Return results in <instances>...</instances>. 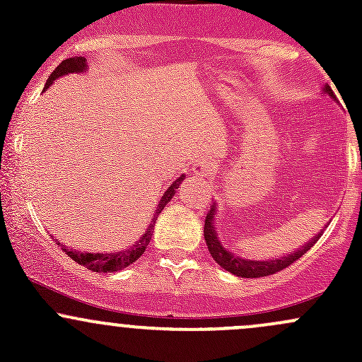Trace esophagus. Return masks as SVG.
<instances>
[{
    "instance_id": "obj_1",
    "label": "esophagus",
    "mask_w": 362,
    "mask_h": 362,
    "mask_svg": "<svg viewBox=\"0 0 362 362\" xmlns=\"http://www.w3.org/2000/svg\"><path fill=\"white\" fill-rule=\"evenodd\" d=\"M211 160L210 159H199L196 160V164L192 166V173L198 178H210L211 175Z\"/></svg>"
}]
</instances>
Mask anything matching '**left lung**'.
I'll use <instances>...</instances> for the list:
<instances>
[{
  "instance_id": "obj_1",
  "label": "left lung",
  "mask_w": 362,
  "mask_h": 362,
  "mask_svg": "<svg viewBox=\"0 0 362 362\" xmlns=\"http://www.w3.org/2000/svg\"><path fill=\"white\" fill-rule=\"evenodd\" d=\"M324 94L331 96L334 100V94L331 90L329 86H326L322 89ZM215 211H217V203L211 204L210 211L206 214V218H204V240H206V247L210 250L211 257L215 259L221 268H224L226 272L233 273L236 276H242V279H259V276H268L273 275V273L280 272V269L287 268V266L293 264L294 261H298L301 255H305L306 252L312 249L313 245L317 243V240L320 238V233L319 235L313 236L312 240H308V243L298 249L296 252H291L289 255L286 257H280V259H268V261H252V259H243L240 255L233 254L222 245V242L218 240L217 235V228H215Z\"/></svg>"
}]
</instances>
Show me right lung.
Listing matches in <instances>:
<instances>
[{"instance_id":"add662e5","label":"right lung","mask_w":362,"mask_h":362,"mask_svg":"<svg viewBox=\"0 0 362 362\" xmlns=\"http://www.w3.org/2000/svg\"><path fill=\"white\" fill-rule=\"evenodd\" d=\"M86 69H87V61L83 59V57H69V59H64L59 66L50 73L49 80H47V83L43 89H47V87L52 86V83L56 82L59 76L68 75V73H82V71H86ZM184 178H185V175H180V177H178L177 180H175L173 184L166 189V192H164L163 198H160V202L158 203V208H156L154 217H152L147 231H145L144 235L140 236V240H138L133 247H129V249L120 250V252H107V254H100V252H98V254H90V252H78V250H73V249H66V247H63V250L66 252L68 257H71L73 261L78 262L80 266H86L87 269H90V272H96V273L120 272V269H124L126 266L133 264L134 261H138V259L141 257V254H144L145 249H147V245L151 243V236H152V233H154V226H156V221H158V215L163 211V208L166 206V203L171 202V198L175 196L178 185L182 184V180H184Z\"/></svg>"}]
</instances>
